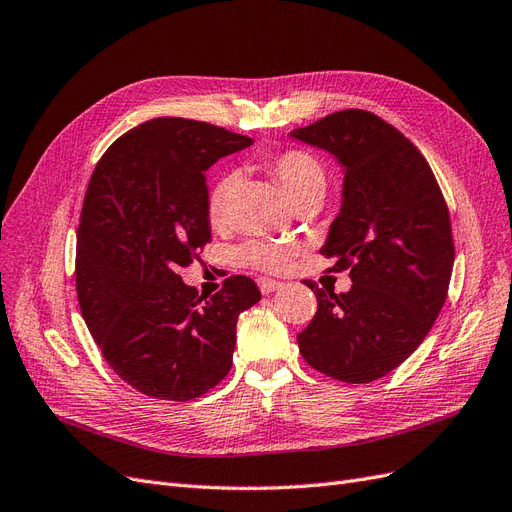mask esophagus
<instances>
[{"instance_id":"1","label":"esophagus","mask_w":512,"mask_h":512,"mask_svg":"<svg viewBox=\"0 0 512 512\" xmlns=\"http://www.w3.org/2000/svg\"><path fill=\"white\" fill-rule=\"evenodd\" d=\"M282 286H284L282 282L271 280V277H260V280H258V288H260L262 294H271V292H275V290H280Z\"/></svg>"}]
</instances>
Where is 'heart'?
<instances>
[{
  "label": "heart",
  "mask_w": 512,
  "mask_h": 512,
  "mask_svg": "<svg viewBox=\"0 0 512 512\" xmlns=\"http://www.w3.org/2000/svg\"><path fill=\"white\" fill-rule=\"evenodd\" d=\"M267 170L273 175V179L280 185L282 192L286 194L288 203L297 200L307 194H324V170L318 164L314 156H309L307 151L301 149H288L277 153V156H269L265 162ZM237 179L232 175H224L211 188L207 213L209 222L213 226H222L228 218L232 196H235ZM290 250L282 245H271V243H250L241 252L243 262L258 269L267 271H280L288 265Z\"/></svg>",
  "instance_id": "heart-1"
}]
</instances>
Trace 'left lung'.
I'll use <instances>...</instances> for the list:
<instances>
[{
    "mask_svg": "<svg viewBox=\"0 0 512 512\" xmlns=\"http://www.w3.org/2000/svg\"><path fill=\"white\" fill-rule=\"evenodd\" d=\"M290 138L342 166V207L320 252L352 280L342 294L305 280L318 312L299 350L335 380L374 382L421 346L446 301L455 245L444 196L421 151L374 113L348 108Z\"/></svg>",
    "mask_w": 512,
    "mask_h": 512,
    "instance_id": "1",
    "label": "left lung"
}]
</instances>
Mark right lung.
I'll use <instances>...</instances> for the list:
<instances>
[{"label":"right lung","mask_w":512,"mask_h":512,"mask_svg":"<svg viewBox=\"0 0 512 512\" xmlns=\"http://www.w3.org/2000/svg\"><path fill=\"white\" fill-rule=\"evenodd\" d=\"M211 123L156 117L106 149L76 230V292L106 363L136 391L196 399L232 365L237 318L260 301L232 275L209 301L179 275L211 241L207 170L250 147Z\"/></svg>","instance_id":"1"}]
</instances>
